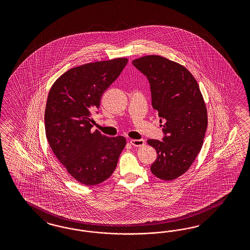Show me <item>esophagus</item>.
I'll return each instance as SVG.
<instances>
[{
	"instance_id": "obj_1",
	"label": "esophagus",
	"mask_w": 250,
	"mask_h": 250,
	"mask_svg": "<svg viewBox=\"0 0 250 250\" xmlns=\"http://www.w3.org/2000/svg\"><path fill=\"white\" fill-rule=\"evenodd\" d=\"M130 144L134 146H142L145 145V140L143 139H131Z\"/></svg>"
}]
</instances>
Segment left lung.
Instances as JSON below:
<instances>
[{
  "label": "left lung",
  "instance_id": "8db88e82",
  "mask_svg": "<svg viewBox=\"0 0 250 250\" xmlns=\"http://www.w3.org/2000/svg\"><path fill=\"white\" fill-rule=\"evenodd\" d=\"M150 83L152 106L163 124V141L148 139L158 158L151 172L163 181L184 174L201 150L208 124L207 109L196 80L181 64L157 55L133 61Z\"/></svg>",
  "mask_w": 250,
  "mask_h": 250
}]
</instances>
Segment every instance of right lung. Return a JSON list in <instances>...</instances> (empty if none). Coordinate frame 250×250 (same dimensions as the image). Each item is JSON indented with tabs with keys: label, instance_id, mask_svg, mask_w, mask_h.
<instances>
[{
	"label": "right lung",
	"instance_id": "right-lung-1",
	"mask_svg": "<svg viewBox=\"0 0 250 250\" xmlns=\"http://www.w3.org/2000/svg\"><path fill=\"white\" fill-rule=\"evenodd\" d=\"M126 58L70 68L54 83L46 100L45 135L52 151L77 182L86 186L107 180L126 140L91 131V114L126 66Z\"/></svg>",
	"mask_w": 250,
	"mask_h": 250
}]
</instances>
